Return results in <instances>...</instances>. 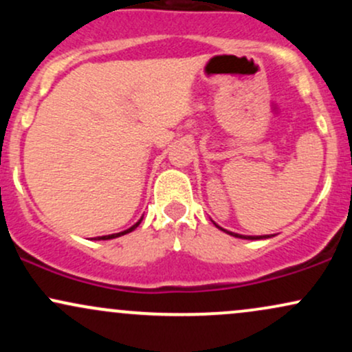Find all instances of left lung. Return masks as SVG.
Returning <instances> with one entry per match:
<instances>
[{"mask_svg": "<svg viewBox=\"0 0 352 352\" xmlns=\"http://www.w3.org/2000/svg\"><path fill=\"white\" fill-rule=\"evenodd\" d=\"M220 228V227H218ZM223 230V228H221ZM223 232H227V230H223ZM227 233H230V232H227ZM230 235H235V233H230ZM235 236H238V238H246V240H260V238H266V236H243V235H235Z\"/></svg>", "mask_w": 352, "mask_h": 352, "instance_id": "8db88e82", "label": "left lung"}]
</instances>
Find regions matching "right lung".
<instances>
[{
    "label": "right lung",
    "instance_id": "right-lung-1",
    "mask_svg": "<svg viewBox=\"0 0 352 352\" xmlns=\"http://www.w3.org/2000/svg\"><path fill=\"white\" fill-rule=\"evenodd\" d=\"M140 221H142V220H139V221H137V223L134 225V227H131L129 230H124V232H120V233H114V235H106V236H98V240H111V238H117V236H122V235H125V233H131L132 230H135L137 227H139Z\"/></svg>",
    "mask_w": 352,
    "mask_h": 352
}]
</instances>
